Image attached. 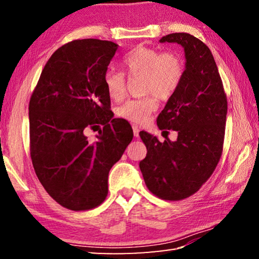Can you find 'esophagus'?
Masks as SVG:
<instances>
[{"label":"esophagus","instance_id":"1","mask_svg":"<svg viewBox=\"0 0 259 259\" xmlns=\"http://www.w3.org/2000/svg\"><path fill=\"white\" fill-rule=\"evenodd\" d=\"M133 129H134V135H135V137H138L139 136V130H140V128L138 125H136V124H134L133 125Z\"/></svg>","mask_w":259,"mask_h":259}]
</instances>
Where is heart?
Here are the masks:
<instances>
[{
  "label": "heart",
  "instance_id": "1",
  "mask_svg": "<svg viewBox=\"0 0 259 259\" xmlns=\"http://www.w3.org/2000/svg\"><path fill=\"white\" fill-rule=\"evenodd\" d=\"M122 65L129 76H144V93L148 95L131 98L117 108L116 114L134 123H144L157 108V98L168 99L178 90L185 75L183 57L175 51L138 46L125 54ZM104 87L109 98L121 100L125 95V76L116 69L104 74Z\"/></svg>",
  "mask_w": 259,
  "mask_h": 259
}]
</instances>
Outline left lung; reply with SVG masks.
<instances>
[{
	"instance_id": "left-lung-1",
	"label": "left lung",
	"mask_w": 259,
	"mask_h": 259,
	"mask_svg": "<svg viewBox=\"0 0 259 259\" xmlns=\"http://www.w3.org/2000/svg\"><path fill=\"white\" fill-rule=\"evenodd\" d=\"M160 42H176L185 50L182 84L156 119L160 130H175L178 137L161 143L155 136L139 133L147 148L139 168L153 194L179 201L198 192L216 169L224 145L227 98L211 51L202 41L172 33Z\"/></svg>"
}]
</instances>
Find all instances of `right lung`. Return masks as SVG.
Here are the masks:
<instances>
[{
	"instance_id": "right-lung-1",
	"label": "right lung",
	"mask_w": 259,
	"mask_h": 259,
	"mask_svg": "<svg viewBox=\"0 0 259 259\" xmlns=\"http://www.w3.org/2000/svg\"><path fill=\"white\" fill-rule=\"evenodd\" d=\"M117 45L97 38L57 49L29 100V151L38 181L52 199L74 211L102 204L108 172L134 137L124 119H112L104 74ZM95 142L89 128L98 130Z\"/></svg>"
}]
</instances>
